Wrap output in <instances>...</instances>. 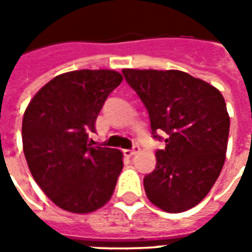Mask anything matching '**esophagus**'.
Masks as SVG:
<instances>
[{"label":"esophagus","mask_w":252,"mask_h":252,"mask_svg":"<svg viewBox=\"0 0 252 252\" xmlns=\"http://www.w3.org/2000/svg\"><path fill=\"white\" fill-rule=\"evenodd\" d=\"M140 150V147L139 146H134L133 149H127V150H123V154L126 156V157H133L137 151Z\"/></svg>","instance_id":"1"}]
</instances>
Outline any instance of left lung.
Returning a JSON list of instances; mask_svg holds the SVG:
<instances>
[{
    "mask_svg": "<svg viewBox=\"0 0 252 252\" xmlns=\"http://www.w3.org/2000/svg\"><path fill=\"white\" fill-rule=\"evenodd\" d=\"M149 112L151 131H165L157 167L144 177L153 205L169 213L196 206L220 175L227 151L230 118L213 85L178 70H122Z\"/></svg>",
    "mask_w": 252,
    "mask_h": 252,
    "instance_id": "left-lung-1",
    "label": "left lung"
}]
</instances>
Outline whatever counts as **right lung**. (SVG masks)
I'll return each instance as SVG.
<instances>
[{
	"label": "right lung",
	"instance_id": "1",
	"mask_svg": "<svg viewBox=\"0 0 252 252\" xmlns=\"http://www.w3.org/2000/svg\"><path fill=\"white\" fill-rule=\"evenodd\" d=\"M113 70H77L54 77L29 102L22 121L25 158L49 199L71 213L106 205L123 168L121 150L92 147L88 133L103 102L122 83Z\"/></svg>",
	"mask_w": 252,
	"mask_h": 252
}]
</instances>
